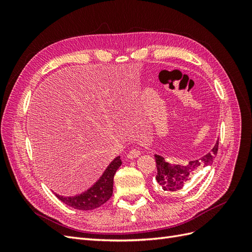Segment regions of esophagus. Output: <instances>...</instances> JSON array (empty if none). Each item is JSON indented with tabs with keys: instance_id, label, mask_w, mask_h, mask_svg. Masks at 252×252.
I'll use <instances>...</instances> for the list:
<instances>
[{
	"instance_id": "esophagus-1",
	"label": "esophagus",
	"mask_w": 252,
	"mask_h": 252,
	"mask_svg": "<svg viewBox=\"0 0 252 252\" xmlns=\"http://www.w3.org/2000/svg\"><path fill=\"white\" fill-rule=\"evenodd\" d=\"M141 156V152L138 150V149H132V150H130L129 151V154H128V158H139Z\"/></svg>"
}]
</instances>
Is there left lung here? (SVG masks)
<instances>
[{
	"mask_svg": "<svg viewBox=\"0 0 252 252\" xmlns=\"http://www.w3.org/2000/svg\"><path fill=\"white\" fill-rule=\"evenodd\" d=\"M219 149V141L213 148L202 158L190 161L186 164H173L165 161V158L158 155H155L158 173L156 180L159 185V189L165 194L178 192L184 188L195 172L200 168L212 165L213 159L217 157Z\"/></svg>",
	"mask_w": 252,
	"mask_h": 252,
	"instance_id": "obj_1",
	"label": "left lung"
}]
</instances>
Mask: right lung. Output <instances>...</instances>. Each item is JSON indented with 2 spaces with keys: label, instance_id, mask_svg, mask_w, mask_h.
Here are the masks:
<instances>
[{
  "label": "right lung",
  "instance_id": "1",
  "mask_svg": "<svg viewBox=\"0 0 252 252\" xmlns=\"http://www.w3.org/2000/svg\"><path fill=\"white\" fill-rule=\"evenodd\" d=\"M122 165L121 158L117 157L94 184L85 192L74 196H63L56 193L57 197L70 207L78 210H93L107 202L113 191V177Z\"/></svg>",
  "mask_w": 252,
  "mask_h": 252
}]
</instances>
